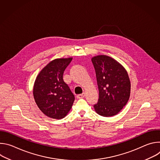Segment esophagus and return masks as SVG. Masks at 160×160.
I'll list each match as a JSON object with an SVG mask.
<instances>
[{"mask_svg": "<svg viewBox=\"0 0 160 160\" xmlns=\"http://www.w3.org/2000/svg\"><path fill=\"white\" fill-rule=\"evenodd\" d=\"M85 93H82V94H78V95H77V98L78 99H81V98H84L85 97Z\"/></svg>", "mask_w": 160, "mask_h": 160, "instance_id": "34e87169", "label": "esophagus"}]
</instances>
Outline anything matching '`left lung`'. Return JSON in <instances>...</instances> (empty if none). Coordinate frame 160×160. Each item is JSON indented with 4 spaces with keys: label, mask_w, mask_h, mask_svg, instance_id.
<instances>
[{
    "label": "left lung",
    "mask_w": 160,
    "mask_h": 160,
    "mask_svg": "<svg viewBox=\"0 0 160 160\" xmlns=\"http://www.w3.org/2000/svg\"><path fill=\"white\" fill-rule=\"evenodd\" d=\"M99 88V99L94 105L102 117L116 115L126 105L130 94V82L127 71L112 58L101 55L92 58Z\"/></svg>",
    "instance_id": "obj_1"
}]
</instances>
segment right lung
Segmentation results:
<instances>
[{
	"label": "right lung",
	"mask_w": 160,
	"mask_h": 160,
	"mask_svg": "<svg viewBox=\"0 0 160 160\" xmlns=\"http://www.w3.org/2000/svg\"><path fill=\"white\" fill-rule=\"evenodd\" d=\"M72 58L56 59L45 66L38 75L33 87L36 104L45 115L61 119L69 112L75 101L70 87L64 82L63 73Z\"/></svg>",
	"instance_id": "add662e5"
}]
</instances>
